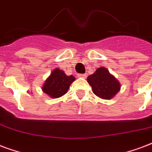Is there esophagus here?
Masks as SVG:
<instances>
[{"label": "esophagus", "instance_id": "1", "mask_svg": "<svg viewBox=\"0 0 152 152\" xmlns=\"http://www.w3.org/2000/svg\"><path fill=\"white\" fill-rule=\"evenodd\" d=\"M77 77H81V78H86V75H77Z\"/></svg>", "mask_w": 152, "mask_h": 152}]
</instances>
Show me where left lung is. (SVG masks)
<instances>
[{
  "label": "left lung",
  "instance_id": "left-lung-1",
  "mask_svg": "<svg viewBox=\"0 0 152 152\" xmlns=\"http://www.w3.org/2000/svg\"><path fill=\"white\" fill-rule=\"evenodd\" d=\"M87 82L93 93L102 99H113L121 88L119 82L105 67H99L93 75H89Z\"/></svg>",
  "mask_w": 152,
  "mask_h": 152
}]
</instances>
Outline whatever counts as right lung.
Wrapping results in <instances>:
<instances>
[{
  "mask_svg": "<svg viewBox=\"0 0 152 152\" xmlns=\"http://www.w3.org/2000/svg\"><path fill=\"white\" fill-rule=\"evenodd\" d=\"M75 80L73 75L67 76L63 70L56 68L46 78L42 90L50 98L58 99L67 93L69 86Z\"/></svg>",
  "mask_w": 152,
  "mask_h": 152,
  "instance_id": "right-lung-1",
  "label": "right lung"
}]
</instances>
